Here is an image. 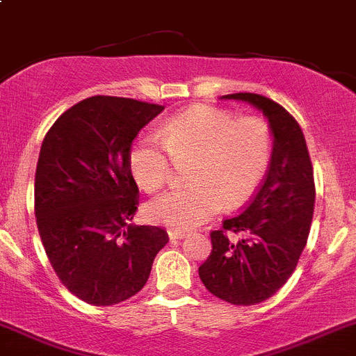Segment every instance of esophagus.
<instances>
[{
  "label": "esophagus",
  "instance_id": "esophagus-1",
  "mask_svg": "<svg viewBox=\"0 0 356 356\" xmlns=\"http://www.w3.org/2000/svg\"><path fill=\"white\" fill-rule=\"evenodd\" d=\"M168 236H170V239H182L188 236V232H184V230L172 229V230H168Z\"/></svg>",
  "mask_w": 356,
  "mask_h": 356
}]
</instances>
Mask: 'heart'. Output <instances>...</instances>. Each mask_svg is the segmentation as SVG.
<instances>
[{"instance_id": "obj_1", "label": "heart", "mask_w": 356, "mask_h": 356, "mask_svg": "<svg viewBox=\"0 0 356 356\" xmlns=\"http://www.w3.org/2000/svg\"><path fill=\"white\" fill-rule=\"evenodd\" d=\"M159 139L140 138L129 150V170L145 191L159 190L175 163L190 161L191 186L165 191L145 206L149 222L190 230L225 206L236 209L261 184L271 161L270 126L257 117L236 118L222 108L197 104L159 127Z\"/></svg>"}]
</instances>
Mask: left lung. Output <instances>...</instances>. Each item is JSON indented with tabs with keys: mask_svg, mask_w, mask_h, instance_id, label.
Wrapping results in <instances>:
<instances>
[{
	"mask_svg": "<svg viewBox=\"0 0 356 356\" xmlns=\"http://www.w3.org/2000/svg\"><path fill=\"white\" fill-rule=\"evenodd\" d=\"M223 99L259 108L268 117L275 143L254 198L211 232L213 250L198 275L223 302L255 305L286 284L307 245L316 200L312 161L302 127L278 102L248 92Z\"/></svg>",
	"mask_w": 356,
	"mask_h": 356,
	"instance_id": "obj_1",
	"label": "left lung"
}]
</instances>
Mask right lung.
I'll list each match as a JSON object with an SVG mask.
<instances>
[{"mask_svg":"<svg viewBox=\"0 0 356 356\" xmlns=\"http://www.w3.org/2000/svg\"><path fill=\"white\" fill-rule=\"evenodd\" d=\"M163 110L94 95L63 111L44 136L35 172L38 234L60 282L90 305L134 296L168 243L161 227L129 223L138 209L131 145Z\"/></svg>","mask_w":356,"mask_h":356,"instance_id":"add662e5","label":"right lung"}]
</instances>
